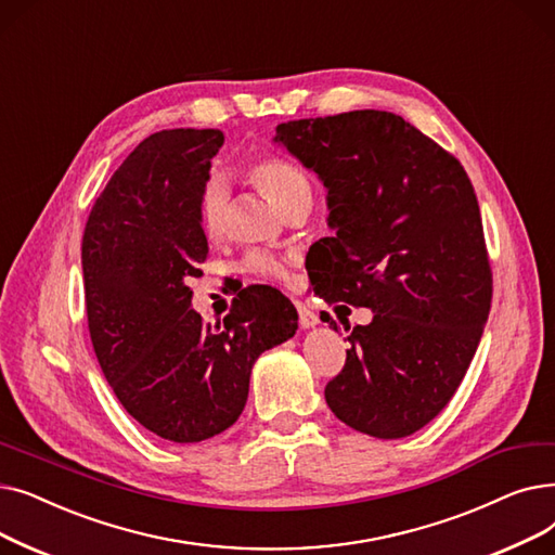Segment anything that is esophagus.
I'll return each mask as SVG.
<instances>
[{"label":"esophagus","mask_w":555,"mask_h":555,"mask_svg":"<svg viewBox=\"0 0 555 555\" xmlns=\"http://www.w3.org/2000/svg\"><path fill=\"white\" fill-rule=\"evenodd\" d=\"M296 309H298V321H300V327L302 330H309L313 325H319V315H315L305 302H296Z\"/></svg>","instance_id":"1"}]
</instances>
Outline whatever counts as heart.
<instances>
[{
  "instance_id": "obj_1",
  "label": "heart",
  "mask_w": 555,
  "mask_h": 555,
  "mask_svg": "<svg viewBox=\"0 0 555 555\" xmlns=\"http://www.w3.org/2000/svg\"><path fill=\"white\" fill-rule=\"evenodd\" d=\"M248 180L255 184L259 192L267 194L282 212L294 207L300 201L311 198V182L307 173L288 160V157L267 153L259 155L248 165ZM198 221L201 230L207 240H219L225 230V194L219 182L207 184V190L201 196L198 205ZM246 271L267 278V280H284L286 278V263L280 257L267 253H250L246 259Z\"/></svg>"
}]
</instances>
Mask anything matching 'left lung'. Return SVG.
Listing matches in <instances>:
<instances>
[{
	"label": "left lung",
	"mask_w": 555,
	"mask_h": 555,
	"mask_svg": "<svg viewBox=\"0 0 555 555\" xmlns=\"http://www.w3.org/2000/svg\"><path fill=\"white\" fill-rule=\"evenodd\" d=\"M275 142L327 188L336 234L315 244L313 292L375 313L346 327L327 406L361 434L411 436L454 398L488 321L492 271L472 182L452 153L384 111L286 121Z\"/></svg>",
	"instance_id": "left-lung-1"
}]
</instances>
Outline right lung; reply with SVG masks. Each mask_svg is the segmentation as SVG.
<instances>
[{
  "instance_id": "add662e5",
  "label": "right lung",
  "mask_w": 555,
  "mask_h": 555,
  "mask_svg": "<svg viewBox=\"0 0 555 555\" xmlns=\"http://www.w3.org/2000/svg\"><path fill=\"white\" fill-rule=\"evenodd\" d=\"M221 146L217 128L153 133L113 173L83 232L88 330L103 377L144 429L171 442L232 427L257 357L298 330L296 307L271 286L232 305L223 325L192 309L188 280L207 259L198 205Z\"/></svg>"
}]
</instances>
